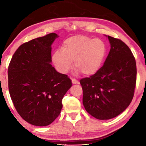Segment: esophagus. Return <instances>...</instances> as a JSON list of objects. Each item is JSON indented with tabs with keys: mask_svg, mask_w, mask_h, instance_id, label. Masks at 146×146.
<instances>
[{
	"mask_svg": "<svg viewBox=\"0 0 146 146\" xmlns=\"http://www.w3.org/2000/svg\"><path fill=\"white\" fill-rule=\"evenodd\" d=\"M71 80H72V83L73 84H79L78 81L76 80V79H75V78H72Z\"/></svg>",
	"mask_w": 146,
	"mask_h": 146,
	"instance_id": "1",
	"label": "esophagus"
}]
</instances>
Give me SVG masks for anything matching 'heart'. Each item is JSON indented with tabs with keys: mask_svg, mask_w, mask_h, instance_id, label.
<instances>
[{
	"mask_svg": "<svg viewBox=\"0 0 146 146\" xmlns=\"http://www.w3.org/2000/svg\"><path fill=\"white\" fill-rule=\"evenodd\" d=\"M107 53L104 42L84 35H75L66 39L62 50L55 51L52 60L57 70L66 73L74 66L85 76L95 75L100 70Z\"/></svg>",
	"mask_w": 146,
	"mask_h": 146,
	"instance_id": "obj_1",
	"label": "heart"
}]
</instances>
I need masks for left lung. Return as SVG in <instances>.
Listing matches in <instances>:
<instances>
[{
  "label": "left lung",
  "instance_id": "left-lung-1",
  "mask_svg": "<svg viewBox=\"0 0 146 146\" xmlns=\"http://www.w3.org/2000/svg\"><path fill=\"white\" fill-rule=\"evenodd\" d=\"M108 37L111 49L103 66L95 75L80 80L86 111L99 120L116 117L129 106L137 81L131 49L120 39Z\"/></svg>",
  "mask_w": 146,
  "mask_h": 146
}]
</instances>
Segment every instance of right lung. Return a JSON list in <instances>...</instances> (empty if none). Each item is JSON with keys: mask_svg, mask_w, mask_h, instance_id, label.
I'll list each match as a JSON object with an SVG mask.
<instances>
[{"mask_svg": "<svg viewBox=\"0 0 146 146\" xmlns=\"http://www.w3.org/2000/svg\"><path fill=\"white\" fill-rule=\"evenodd\" d=\"M51 33L19 46L8 66V88L20 116L36 126H46L60 115L62 100L72 86L68 75L57 72L51 62Z\"/></svg>", "mask_w": 146, "mask_h": 146, "instance_id": "right-lung-1", "label": "right lung"}]
</instances>
